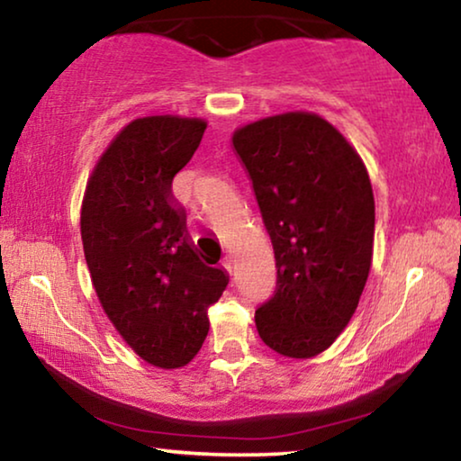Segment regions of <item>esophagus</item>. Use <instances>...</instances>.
Masks as SVG:
<instances>
[{"label": "esophagus", "mask_w": 461, "mask_h": 461, "mask_svg": "<svg viewBox=\"0 0 461 461\" xmlns=\"http://www.w3.org/2000/svg\"><path fill=\"white\" fill-rule=\"evenodd\" d=\"M223 267H225V271H228L230 276H233V269H236V265H233V258L231 257H225L223 258Z\"/></svg>", "instance_id": "34e87169"}]
</instances>
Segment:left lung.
<instances>
[{
  "label": "left lung",
  "instance_id": "8db88e82",
  "mask_svg": "<svg viewBox=\"0 0 461 461\" xmlns=\"http://www.w3.org/2000/svg\"><path fill=\"white\" fill-rule=\"evenodd\" d=\"M231 148L252 181L277 267L276 294L255 313L257 332L284 357L311 359L351 321L372 267L367 168L332 122L304 110L238 127Z\"/></svg>",
  "mask_w": 461,
  "mask_h": 461
}]
</instances>
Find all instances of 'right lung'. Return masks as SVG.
<instances>
[{
  "label": "right lung",
  "instance_id": "right-lung-1",
  "mask_svg": "<svg viewBox=\"0 0 461 461\" xmlns=\"http://www.w3.org/2000/svg\"><path fill=\"white\" fill-rule=\"evenodd\" d=\"M204 119H135L104 150L81 204V240L104 313L146 363L177 369L209 334L206 309L228 286L187 242L171 181L196 152Z\"/></svg>",
  "mask_w": 461,
  "mask_h": 461
}]
</instances>
